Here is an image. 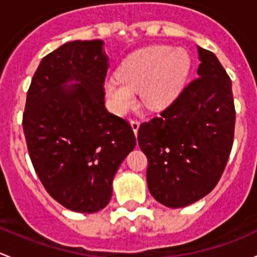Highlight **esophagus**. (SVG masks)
Wrapping results in <instances>:
<instances>
[{"instance_id": "34e87169", "label": "esophagus", "mask_w": 257, "mask_h": 257, "mask_svg": "<svg viewBox=\"0 0 257 257\" xmlns=\"http://www.w3.org/2000/svg\"><path fill=\"white\" fill-rule=\"evenodd\" d=\"M131 126H132V130H134L135 135H137V132H139V127H140V120H137V118H132Z\"/></svg>"}]
</instances>
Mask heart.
<instances>
[{"instance_id":"b5f03b06","label":"heart","mask_w":257,"mask_h":257,"mask_svg":"<svg viewBox=\"0 0 257 257\" xmlns=\"http://www.w3.org/2000/svg\"><path fill=\"white\" fill-rule=\"evenodd\" d=\"M190 69L184 49L155 46L130 54L117 70V76L105 80L104 89L115 112L123 113L135 104L139 91L148 109H162L181 91Z\"/></svg>"}]
</instances>
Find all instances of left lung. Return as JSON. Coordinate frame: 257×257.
<instances>
[{
    "label": "left lung",
    "mask_w": 257,
    "mask_h": 257,
    "mask_svg": "<svg viewBox=\"0 0 257 257\" xmlns=\"http://www.w3.org/2000/svg\"><path fill=\"white\" fill-rule=\"evenodd\" d=\"M198 52L199 76L161 116L142 122L137 136L148 161V190L168 208L186 207L209 194L234 142L231 80L214 53L200 47Z\"/></svg>",
    "instance_id": "8db88e82"
}]
</instances>
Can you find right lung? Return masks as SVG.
I'll use <instances>...</instances> for the list:
<instances>
[{"mask_svg":"<svg viewBox=\"0 0 257 257\" xmlns=\"http://www.w3.org/2000/svg\"><path fill=\"white\" fill-rule=\"evenodd\" d=\"M102 41H74L42 59L27 92L23 131L37 176L53 199L79 213L109 204L112 181L136 146L125 118L105 107ZM74 86L65 85L69 81Z\"/></svg>","mask_w":257,"mask_h":257,"instance_id":"add662e5","label":"right lung"}]
</instances>
